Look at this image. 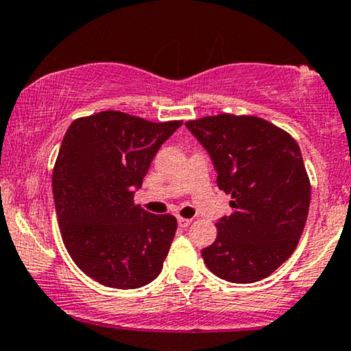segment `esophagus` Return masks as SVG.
Listing matches in <instances>:
<instances>
[{"mask_svg": "<svg viewBox=\"0 0 351 351\" xmlns=\"http://www.w3.org/2000/svg\"><path fill=\"white\" fill-rule=\"evenodd\" d=\"M189 224H191V219H188V217H178V226L180 228H188Z\"/></svg>", "mask_w": 351, "mask_h": 351, "instance_id": "34e87169", "label": "esophagus"}]
</instances>
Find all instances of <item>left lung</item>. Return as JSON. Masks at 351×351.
Masks as SVG:
<instances>
[{"instance_id":"1","label":"left lung","mask_w":351,"mask_h":351,"mask_svg":"<svg viewBox=\"0 0 351 351\" xmlns=\"http://www.w3.org/2000/svg\"><path fill=\"white\" fill-rule=\"evenodd\" d=\"M232 196L231 215L216 223L203 254L215 276L236 284L263 280L292 256L310 206V181L299 145L287 132L251 115L186 122Z\"/></svg>"}]
</instances>
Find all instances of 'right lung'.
Listing matches in <instances>:
<instances>
[{
	"instance_id": "add662e5",
	"label": "right lung",
	"mask_w": 351,
	"mask_h": 351,
	"mask_svg": "<svg viewBox=\"0 0 351 351\" xmlns=\"http://www.w3.org/2000/svg\"><path fill=\"white\" fill-rule=\"evenodd\" d=\"M180 127L107 110L77 119L64 135L52 173L60 234L80 271L102 285L138 289L162 272L176 219L145 211L134 196Z\"/></svg>"
}]
</instances>
